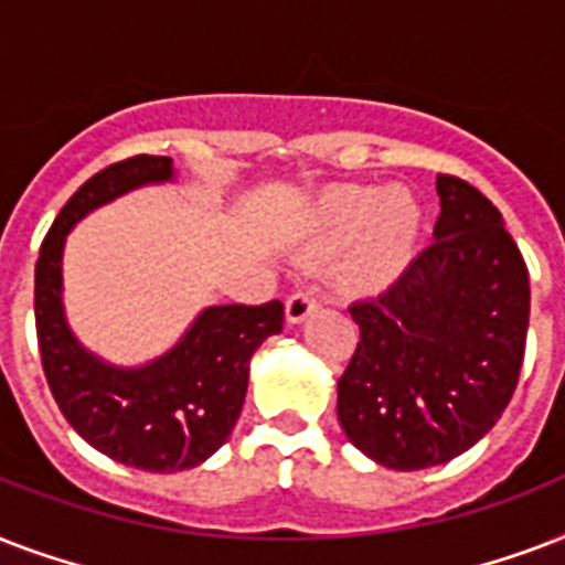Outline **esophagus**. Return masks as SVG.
Listing matches in <instances>:
<instances>
[{"label":"esophagus","instance_id":"obj_1","mask_svg":"<svg viewBox=\"0 0 565 565\" xmlns=\"http://www.w3.org/2000/svg\"><path fill=\"white\" fill-rule=\"evenodd\" d=\"M317 308L319 301L313 292H292L290 299H287V322H290V326H299V322H305L310 313H317Z\"/></svg>","mask_w":565,"mask_h":565}]
</instances>
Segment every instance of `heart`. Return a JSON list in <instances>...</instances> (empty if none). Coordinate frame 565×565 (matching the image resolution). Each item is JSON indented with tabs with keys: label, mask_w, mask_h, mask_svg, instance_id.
<instances>
[{
	"label": "heart",
	"mask_w": 565,
	"mask_h": 565,
	"mask_svg": "<svg viewBox=\"0 0 565 565\" xmlns=\"http://www.w3.org/2000/svg\"><path fill=\"white\" fill-rule=\"evenodd\" d=\"M419 204L402 188L340 184L319 195L308 213V239L319 252H337L354 243L352 273L361 284L390 281L419 234Z\"/></svg>",
	"instance_id": "1"
}]
</instances>
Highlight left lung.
I'll list each match as a JSON object with an SVG mask.
<instances>
[{
  "instance_id": "left-lung-1",
  "label": "left lung",
  "mask_w": 565,
  "mask_h": 565,
  "mask_svg": "<svg viewBox=\"0 0 565 565\" xmlns=\"http://www.w3.org/2000/svg\"><path fill=\"white\" fill-rule=\"evenodd\" d=\"M434 243L381 296L354 301L361 343L337 381L354 448L395 472L455 460L499 422L525 358L527 266L499 207L437 175Z\"/></svg>"
}]
</instances>
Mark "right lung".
I'll return each instance as SVG.
<instances>
[{"mask_svg": "<svg viewBox=\"0 0 565 565\" xmlns=\"http://www.w3.org/2000/svg\"><path fill=\"white\" fill-rule=\"evenodd\" d=\"M175 181L172 158L137 154L84 181L52 222L34 266L40 361L57 407L82 439L143 472H184L231 437L248 386V361L266 337L281 334L278 299L204 308L161 358L117 366L87 352L64 313L66 234L102 204L149 184Z\"/></svg>", "mask_w": 565, "mask_h": 565, "instance_id": "1", "label": "right lung"}]
</instances>
